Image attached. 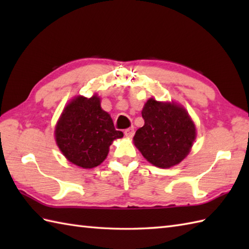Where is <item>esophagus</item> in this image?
I'll use <instances>...</instances> for the list:
<instances>
[{"label":"esophagus","mask_w":249,"mask_h":249,"mask_svg":"<svg viewBox=\"0 0 249 249\" xmlns=\"http://www.w3.org/2000/svg\"><path fill=\"white\" fill-rule=\"evenodd\" d=\"M124 135L127 137V138H133L134 135H135V129L134 127H129L127 129L124 130Z\"/></svg>","instance_id":"34e87169"}]
</instances>
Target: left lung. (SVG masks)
<instances>
[{
	"mask_svg": "<svg viewBox=\"0 0 249 249\" xmlns=\"http://www.w3.org/2000/svg\"><path fill=\"white\" fill-rule=\"evenodd\" d=\"M141 113L144 125L134 137L137 149L156 167L170 168L181 162L196 139V126L187 111L174 103L150 98Z\"/></svg>",
	"mask_w": 249,
	"mask_h": 249,
	"instance_id": "1",
	"label": "left lung"
}]
</instances>
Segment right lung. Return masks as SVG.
Returning a JSON list of instances; mask_svg holds the SVG:
<instances>
[{
	"label": "right lung",
	"instance_id": "add662e5",
	"mask_svg": "<svg viewBox=\"0 0 249 249\" xmlns=\"http://www.w3.org/2000/svg\"><path fill=\"white\" fill-rule=\"evenodd\" d=\"M59 149L73 165L91 169L107 157L109 146L123 137L115 130L109 113L100 107V98L77 96L68 104L55 126Z\"/></svg>",
	"mask_w": 249,
	"mask_h": 249
}]
</instances>
